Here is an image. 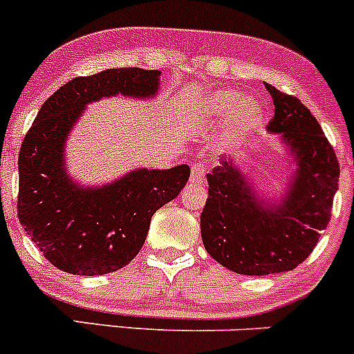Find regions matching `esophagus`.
Wrapping results in <instances>:
<instances>
[{
	"mask_svg": "<svg viewBox=\"0 0 354 354\" xmlns=\"http://www.w3.org/2000/svg\"><path fill=\"white\" fill-rule=\"evenodd\" d=\"M191 183L193 184H203L205 183V168L203 165L196 163L191 167Z\"/></svg>",
	"mask_w": 354,
	"mask_h": 354,
	"instance_id": "obj_1",
	"label": "esophagus"
}]
</instances>
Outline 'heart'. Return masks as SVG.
I'll return each mask as SVG.
<instances>
[{
	"label": "heart",
	"mask_w": 354,
	"mask_h": 354,
	"mask_svg": "<svg viewBox=\"0 0 354 354\" xmlns=\"http://www.w3.org/2000/svg\"><path fill=\"white\" fill-rule=\"evenodd\" d=\"M205 113L214 121H225L234 114L233 133H245L257 121L261 106L254 99H243L238 90H217L205 102Z\"/></svg>",
	"instance_id": "heart-1"
}]
</instances>
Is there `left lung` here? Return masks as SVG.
<instances>
[{
	"label": "left lung",
	"mask_w": 354,
	"mask_h": 354,
	"mask_svg": "<svg viewBox=\"0 0 354 354\" xmlns=\"http://www.w3.org/2000/svg\"><path fill=\"white\" fill-rule=\"evenodd\" d=\"M274 104L268 130L281 133L297 161L292 184L278 205L257 200L233 161L210 174L200 217L201 238L221 266L248 276L297 268L315 250L330 221L339 189V161L322 127L297 97L266 83Z\"/></svg>",
	"instance_id": "left-lung-1"
}]
</instances>
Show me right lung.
Returning a JSON list of instances; mask_svg holds the SVG:
<instances>
[{"mask_svg": "<svg viewBox=\"0 0 354 354\" xmlns=\"http://www.w3.org/2000/svg\"><path fill=\"white\" fill-rule=\"evenodd\" d=\"M160 71L106 69L60 86L39 109L19 153L17 215L46 261L80 276L107 274L129 264L146 241L151 217L177 198L189 167L137 168L102 187H80L64 167V146L88 102L111 95L147 99Z\"/></svg>", "mask_w": 354, "mask_h": 354, "instance_id": "add662e5", "label": "right lung"}]
</instances>
